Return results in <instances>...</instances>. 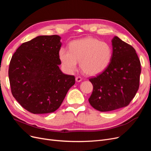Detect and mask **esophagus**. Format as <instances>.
Masks as SVG:
<instances>
[{
	"instance_id": "34e87169",
	"label": "esophagus",
	"mask_w": 151,
	"mask_h": 151,
	"mask_svg": "<svg viewBox=\"0 0 151 151\" xmlns=\"http://www.w3.org/2000/svg\"><path fill=\"white\" fill-rule=\"evenodd\" d=\"M81 80H82L81 77H80V76H76V81L77 82H80V81H81Z\"/></svg>"
}]
</instances>
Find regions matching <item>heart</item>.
Listing matches in <instances>:
<instances>
[{"mask_svg":"<svg viewBox=\"0 0 151 151\" xmlns=\"http://www.w3.org/2000/svg\"><path fill=\"white\" fill-rule=\"evenodd\" d=\"M111 53L108 43L88 37L71 41L68 50L61 47L59 57L68 72L75 71L77 62L80 61L83 72L88 75H95L104 71L109 66Z\"/></svg>","mask_w":151,"mask_h":151,"instance_id":"obj_1","label":"heart"}]
</instances>
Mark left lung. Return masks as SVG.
I'll return each instance as SVG.
<instances>
[{
	"label": "left lung",
	"instance_id": "8db88e82",
	"mask_svg": "<svg viewBox=\"0 0 151 151\" xmlns=\"http://www.w3.org/2000/svg\"><path fill=\"white\" fill-rule=\"evenodd\" d=\"M112 46L109 66L89 79L93 86L89 103L100 111L127 106L139 88L141 67L135 49L117 36L112 40Z\"/></svg>",
	"mask_w": 151,
	"mask_h": 151
}]
</instances>
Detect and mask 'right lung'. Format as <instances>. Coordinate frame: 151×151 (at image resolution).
Listing matches in <instances>:
<instances>
[{
    "label": "right lung",
    "mask_w": 151,
    "mask_h": 151,
    "mask_svg": "<svg viewBox=\"0 0 151 151\" xmlns=\"http://www.w3.org/2000/svg\"><path fill=\"white\" fill-rule=\"evenodd\" d=\"M60 40L57 35L37 36L22 43L12 56L9 68L12 94L32 114L56 111L75 83V76L63 73L58 66Z\"/></svg>",
    "instance_id": "1"
}]
</instances>
